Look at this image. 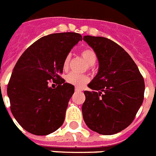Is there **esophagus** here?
Masks as SVG:
<instances>
[{
	"instance_id": "esophagus-1",
	"label": "esophagus",
	"mask_w": 156,
	"mask_h": 156,
	"mask_svg": "<svg viewBox=\"0 0 156 156\" xmlns=\"http://www.w3.org/2000/svg\"><path fill=\"white\" fill-rule=\"evenodd\" d=\"M75 91H76V92H81V91H82V90H81L80 88L75 87Z\"/></svg>"
}]
</instances>
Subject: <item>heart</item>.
Listing matches in <instances>:
<instances>
[{"mask_svg":"<svg viewBox=\"0 0 156 156\" xmlns=\"http://www.w3.org/2000/svg\"><path fill=\"white\" fill-rule=\"evenodd\" d=\"M81 56L88 66H94L97 61V56L94 50L91 49H85L81 52ZM70 55H67L64 58L62 63V69L64 71H67L69 69ZM66 81L69 84L75 86L77 87H82L89 82V77L87 75H78L74 73H69L66 77Z\"/></svg>","mask_w":156,"mask_h":156,"instance_id":"heart-1","label":"heart"}]
</instances>
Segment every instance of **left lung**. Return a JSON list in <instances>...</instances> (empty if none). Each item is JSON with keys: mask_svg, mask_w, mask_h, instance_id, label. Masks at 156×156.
<instances>
[{"mask_svg": "<svg viewBox=\"0 0 156 156\" xmlns=\"http://www.w3.org/2000/svg\"><path fill=\"white\" fill-rule=\"evenodd\" d=\"M94 50L99 67L84 91L82 116L90 130L105 135L122 131L133 122L144 97L145 84L139 68L120 45L102 37L84 36Z\"/></svg>", "mask_w": 156, "mask_h": 156, "instance_id": "left-lung-1", "label": "left lung"}]
</instances>
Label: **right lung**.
<instances>
[{"mask_svg":"<svg viewBox=\"0 0 156 156\" xmlns=\"http://www.w3.org/2000/svg\"><path fill=\"white\" fill-rule=\"evenodd\" d=\"M77 33L42 37L30 45L16 62L7 87L10 110L25 131L36 135L54 132L64 122L73 85L61 78L64 58L79 41ZM53 80L58 86H48Z\"/></svg>","mask_w":156,"mask_h":156,"instance_id":"right-lung-1","label":"right lung"}]
</instances>
